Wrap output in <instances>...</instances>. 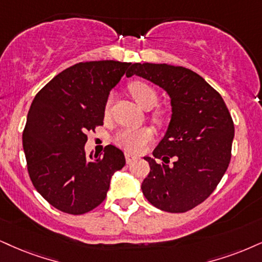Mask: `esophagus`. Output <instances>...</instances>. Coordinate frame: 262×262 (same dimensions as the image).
Masks as SVG:
<instances>
[{
  "instance_id": "esophagus-1",
  "label": "esophagus",
  "mask_w": 262,
  "mask_h": 262,
  "mask_svg": "<svg viewBox=\"0 0 262 262\" xmlns=\"http://www.w3.org/2000/svg\"><path fill=\"white\" fill-rule=\"evenodd\" d=\"M125 158H126V163H127V164H130L132 160L137 159L136 157H135V156H132V154H130V153H126V154H125Z\"/></svg>"
}]
</instances>
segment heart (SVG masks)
I'll list each match as a JSON object with an SVG mask.
<instances>
[{
  "label": "heart",
  "mask_w": 262,
  "mask_h": 262,
  "mask_svg": "<svg viewBox=\"0 0 262 262\" xmlns=\"http://www.w3.org/2000/svg\"><path fill=\"white\" fill-rule=\"evenodd\" d=\"M128 91L131 96L134 97L137 104L143 108L144 111H150L154 106H157L159 102V96L154 87L148 85L147 82L143 81H135L130 83ZM112 98L109 97L108 101L105 103V112L108 113L109 105H111ZM165 114L163 111H156L153 113V119L157 122H163ZM153 141V132L150 128L142 127V128H124L120 132H118L115 136V143L119 147L124 148L128 151L138 153L146 148L148 143Z\"/></svg>",
  "instance_id": "1"
}]
</instances>
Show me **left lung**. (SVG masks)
<instances>
[{"instance_id": "left-lung-1", "label": "left lung", "mask_w": 262, "mask_h": 262, "mask_svg": "<svg viewBox=\"0 0 262 262\" xmlns=\"http://www.w3.org/2000/svg\"><path fill=\"white\" fill-rule=\"evenodd\" d=\"M137 75L156 83L171 99V120L153 157L142 192L156 208L185 212L214 192L231 160L234 125L220 93L198 74L169 64H131ZM171 157L177 160L168 165ZM157 159L163 163L158 164Z\"/></svg>"}]
</instances>
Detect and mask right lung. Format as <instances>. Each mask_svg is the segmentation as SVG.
<instances>
[{"label": "right lung", "instance_id": "right-lung-1", "mask_svg": "<svg viewBox=\"0 0 262 262\" xmlns=\"http://www.w3.org/2000/svg\"><path fill=\"white\" fill-rule=\"evenodd\" d=\"M131 63H77L42 87L29 109L23 148L32 185L54 208L72 215L91 211L105 199L124 153L112 144L86 157L87 132L103 125L109 92Z\"/></svg>", "mask_w": 262, "mask_h": 262}]
</instances>
